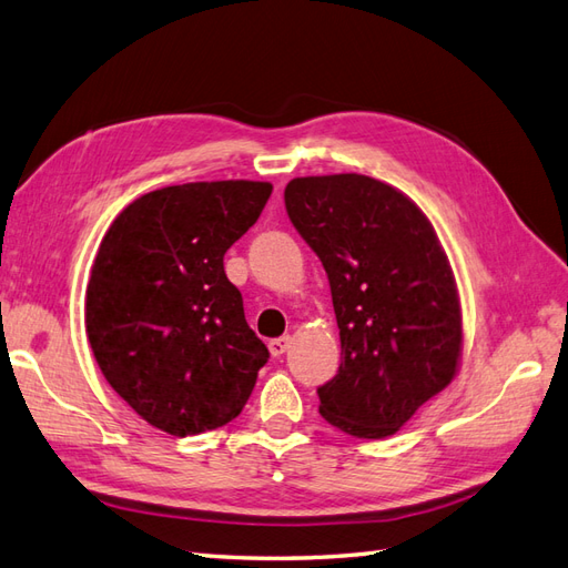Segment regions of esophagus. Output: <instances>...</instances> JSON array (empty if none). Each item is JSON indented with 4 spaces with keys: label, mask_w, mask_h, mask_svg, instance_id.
I'll return each mask as SVG.
<instances>
[{
    "label": "esophagus",
    "mask_w": 568,
    "mask_h": 568,
    "mask_svg": "<svg viewBox=\"0 0 568 568\" xmlns=\"http://www.w3.org/2000/svg\"><path fill=\"white\" fill-rule=\"evenodd\" d=\"M287 345H290V336L273 338V341L268 343V351H271V355H273V357H281V355L287 351Z\"/></svg>",
    "instance_id": "34e87169"
}]
</instances>
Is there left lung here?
I'll list each match as a JSON object with an SVG mask.
<instances>
[{
  "mask_svg": "<svg viewBox=\"0 0 568 568\" xmlns=\"http://www.w3.org/2000/svg\"><path fill=\"white\" fill-rule=\"evenodd\" d=\"M285 209L322 258L341 328V367L316 388L318 413L357 439H386L458 372L448 256L417 203L367 174L290 180Z\"/></svg>",
  "mask_w": 568,
  "mask_h": 568,
  "instance_id": "obj_1",
  "label": "left lung"
}]
</instances>
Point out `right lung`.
Instances as JSON below:
<instances>
[{"label":"right lung","mask_w":568,"mask_h":568,"mask_svg":"<svg viewBox=\"0 0 568 568\" xmlns=\"http://www.w3.org/2000/svg\"><path fill=\"white\" fill-rule=\"evenodd\" d=\"M271 192L250 180L155 189L129 203L100 242L85 336L108 384L172 436L235 419L268 362L223 256Z\"/></svg>","instance_id":"1"}]
</instances>
